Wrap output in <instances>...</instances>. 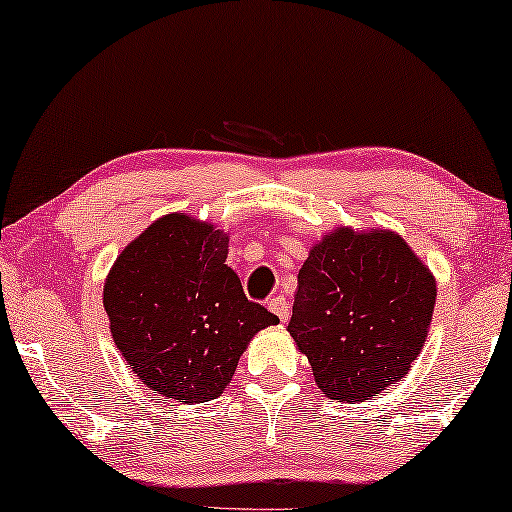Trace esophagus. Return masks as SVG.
Listing matches in <instances>:
<instances>
[{
    "label": "esophagus",
    "mask_w": 512,
    "mask_h": 512,
    "mask_svg": "<svg viewBox=\"0 0 512 512\" xmlns=\"http://www.w3.org/2000/svg\"><path fill=\"white\" fill-rule=\"evenodd\" d=\"M267 308H270V311L279 317L281 322H288V317H290V306H288V301H286V297H272L270 301H267Z\"/></svg>",
    "instance_id": "1"
}]
</instances>
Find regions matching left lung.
<instances>
[{
	"mask_svg": "<svg viewBox=\"0 0 512 512\" xmlns=\"http://www.w3.org/2000/svg\"><path fill=\"white\" fill-rule=\"evenodd\" d=\"M435 306V279L388 229H333L297 276L288 331L317 388L365 401L404 379L420 356Z\"/></svg>",
	"mask_w": 512,
	"mask_h": 512,
	"instance_id": "1",
	"label": "left lung"
}]
</instances>
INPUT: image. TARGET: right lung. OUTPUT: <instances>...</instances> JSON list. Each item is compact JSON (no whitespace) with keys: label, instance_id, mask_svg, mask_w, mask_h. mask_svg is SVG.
<instances>
[{"label":"right lung","instance_id":"1","mask_svg":"<svg viewBox=\"0 0 512 512\" xmlns=\"http://www.w3.org/2000/svg\"><path fill=\"white\" fill-rule=\"evenodd\" d=\"M229 236L186 213L158 217L104 283L108 326L133 374L167 399L201 404L231 383L249 340L279 317L242 292Z\"/></svg>","mask_w":512,"mask_h":512}]
</instances>
